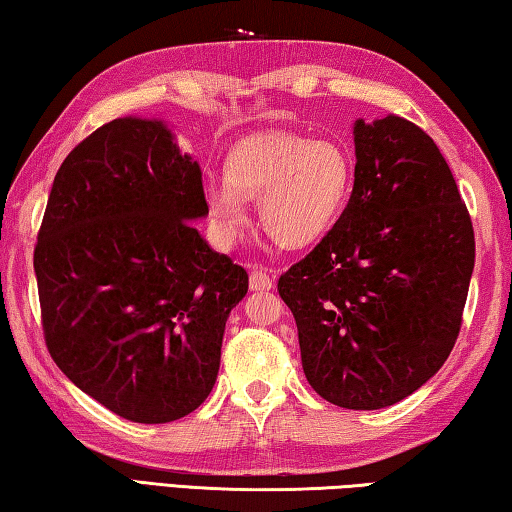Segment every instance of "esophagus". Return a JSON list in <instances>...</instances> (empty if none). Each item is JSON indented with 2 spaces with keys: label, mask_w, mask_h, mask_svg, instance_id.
Returning a JSON list of instances; mask_svg holds the SVG:
<instances>
[{
  "label": "esophagus",
  "mask_w": 512,
  "mask_h": 512,
  "mask_svg": "<svg viewBox=\"0 0 512 512\" xmlns=\"http://www.w3.org/2000/svg\"><path fill=\"white\" fill-rule=\"evenodd\" d=\"M249 288L254 292H265L274 288L272 274L267 272V267L263 265H251V274H249Z\"/></svg>",
  "instance_id": "34e87169"
}]
</instances>
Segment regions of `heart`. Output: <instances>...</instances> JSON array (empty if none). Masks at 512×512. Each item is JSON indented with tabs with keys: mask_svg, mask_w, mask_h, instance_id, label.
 <instances>
[{
	"mask_svg": "<svg viewBox=\"0 0 512 512\" xmlns=\"http://www.w3.org/2000/svg\"><path fill=\"white\" fill-rule=\"evenodd\" d=\"M222 177L206 188V213L220 242L229 245L240 236L249 218L247 200L258 196L267 236L299 249L326 236L342 213L351 164L335 141L270 132L233 143Z\"/></svg>",
	"mask_w": 512,
	"mask_h": 512,
	"instance_id": "b5f03b06",
	"label": "heart"
}]
</instances>
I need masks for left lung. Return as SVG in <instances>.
Returning <instances> with one entry per match:
<instances>
[{"label":"left lung","instance_id":"left-lung-1","mask_svg":"<svg viewBox=\"0 0 512 512\" xmlns=\"http://www.w3.org/2000/svg\"><path fill=\"white\" fill-rule=\"evenodd\" d=\"M344 213L279 294L299 330L303 373L346 409L396 405L432 378L461 330L474 229L427 132L400 116L355 123Z\"/></svg>","mask_w":512,"mask_h":512}]
</instances>
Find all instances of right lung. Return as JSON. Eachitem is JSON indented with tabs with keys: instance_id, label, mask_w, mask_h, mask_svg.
<instances>
[{
	"instance_id": "right-lung-1",
	"label": "right lung",
	"mask_w": 512,
	"mask_h": 512,
	"mask_svg": "<svg viewBox=\"0 0 512 512\" xmlns=\"http://www.w3.org/2000/svg\"><path fill=\"white\" fill-rule=\"evenodd\" d=\"M200 164L161 121L114 119L53 179L33 267L44 342L80 391L132 423L209 396L224 324L249 276L209 247Z\"/></svg>"
}]
</instances>
